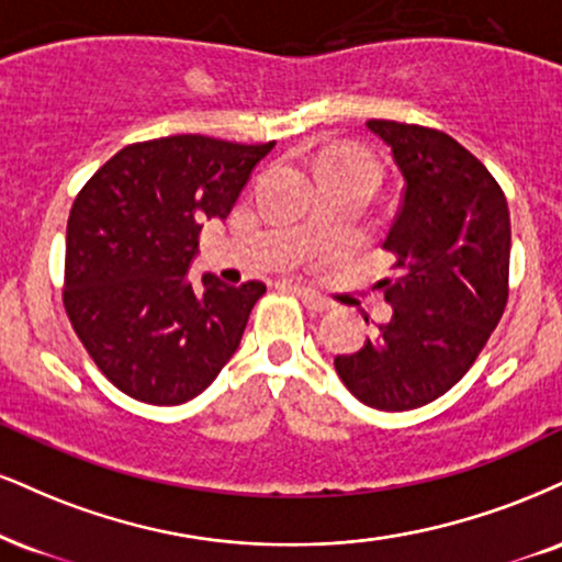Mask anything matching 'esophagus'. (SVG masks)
<instances>
[{
  "mask_svg": "<svg viewBox=\"0 0 562 562\" xmlns=\"http://www.w3.org/2000/svg\"><path fill=\"white\" fill-rule=\"evenodd\" d=\"M295 293H299V299H301L303 303H306V306H308L311 311H316V314H324V311L333 308V303H329L327 299H322V295H316L314 290L299 288V290H295Z\"/></svg>",
  "mask_w": 562,
  "mask_h": 562,
  "instance_id": "obj_1",
  "label": "esophagus"
}]
</instances>
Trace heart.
Returning a JSON list of instances; mask_svg holds the SVG:
<instances>
[{
    "mask_svg": "<svg viewBox=\"0 0 562 562\" xmlns=\"http://www.w3.org/2000/svg\"><path fill=\"white\" fill-rule=\"evenodd\" d=\"M348 165H369L374 167V170H380V165H376L374 157H369L367 151H358V148H337L327 161V167H348Z\"/></svg>",
    "mask_w": 562,
    "mask_h": 562,
    "instance_id": "b5f03b06",
    "label": "heart"
}]
</instances>
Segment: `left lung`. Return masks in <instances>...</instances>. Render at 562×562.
Instances as JSON below:
<instances>
[{
  "label": "left lung",
  "instance_id": "obj_1",
  "mask_svg": "<svg viewBox=\"0 0 562 562\" xmlns=\"http://www.w3.org/2000/svg\"><path fill=\"white\" fill-rule=\"evenodd\" d=\"M403 175V201L382 248L387 324L335 369L361 403L411 411L445 395L476 361L508 303L510 214L474 154L448 133L369 120Z\"/></svg>",
  "mask_w": 562,
  "mask_h": 562
}]
</instances>
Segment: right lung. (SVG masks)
<instances>
[{"instance_id":"right-lung-1","label":"right lung","mask_w":562,"mask_h":562,"mask_svg":"<svg viewBox=\"0 0 562 562\" xmlns=\"http://www.w3.org/2000/svg\"><path fill=\"white\" fill-rule=\"evenodd\" d=\"M274 148L170 135L120 148L67 220L65 308L88 356L140 403L204 392L240 346L263 282L188 280L209 220H227Z\"/></svg>"}]
</instances>
